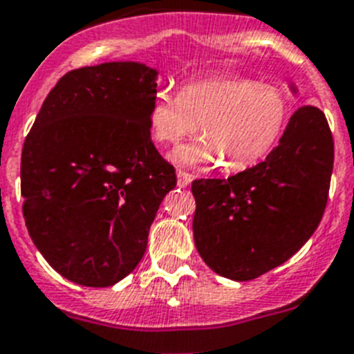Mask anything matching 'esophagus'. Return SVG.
Wrapping results in <instances>:
<instances>
[{
  "label": "esophagus",
  "mask_w": 354,
  "mask_h": 354,
  "mask_svg": "<svg viewBox=\"0 0 354 354\" xmlns=\"http://www.w3.org/2000/svg\"><path fill=\"white\" fill-rule=\"evenodd\" d=\"M178 187H187L190 183V181L194 180V176L190 173H187V171H183V169H178Z\"/></svg>",
  "instance_id": "esophagus-1"
}]
</instances>
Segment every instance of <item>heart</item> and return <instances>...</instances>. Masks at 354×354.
Segmentation results:
<instances>
[{
    "label": "heart",
    "instance_id": "obj_1",
    "mask_svg": "<svg viewBox=\"0 0 354 354\" xmlns=\"http://www.w3.org/2000/svg\"><path fill=\"white\" fill-rule=\"evenodd\" d=\"M290 97L283 88L242 76L196 80L180 96L156 92L147 113L151 137L176 144L196 133L203 139L178 147L173 158L187 167L217 164L228 173L266 158L290 121Z\"/></svg>",
    "mask_w": 354,
    "mask_h": 354
}]
</instances>
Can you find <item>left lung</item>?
I'll return each instance as SVG.
<instances>
[{"mask_svg": "<svg viewBox=\"0 0 354 354\" xmlns=\"http://www.w3.org/2000/svg\"><path fill=\"white\" fill-rule=\"evenodd\" d=\"M333 153L324 113L301 106L263 162L228 180L192 181V230L205 263L250 281L287 262L321 223Z\"/></svg>", "mask_w": 354, "mask_h": 354, "instance_id": "8db88e82", "label": "left lung"}]
</instances>
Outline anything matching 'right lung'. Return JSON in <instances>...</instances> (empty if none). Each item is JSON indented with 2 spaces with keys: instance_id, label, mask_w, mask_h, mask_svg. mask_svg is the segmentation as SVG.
I'll use <instances>...</instances> for the list:
<instances>
[{
  "instance_id": "right-lung-1",
  "label": "right lung",
  "mask_w": 354,
  "mask_h": 354,
  "mask_svg": "<svg viewBox=\"0 0 354 354\" xmlns=\"http://www.w3.org/2000/svg\"><path fill=\"white\" fill-rule=\"evenodd\" d=\"M156 69L106 62L69 71L37 113L21 155L23 215L46 262L84 287L139 266L176 173L151 140Z\"/></svg>"
}]
</instances>
